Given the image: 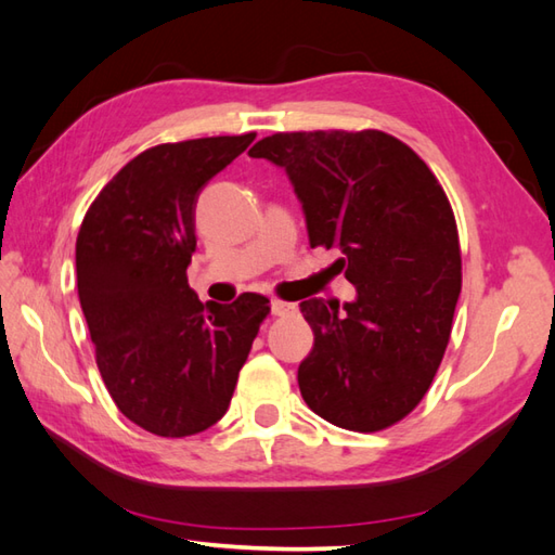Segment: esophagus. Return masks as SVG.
Returning <instances> with one entry per match:
<instances>
[{
  "mask_svg": "<svg viewBox=\"0 0 555 555\" xmlns=\"http://www.w3.org/2000/svg\"><path fill=\"white\" fill-rule=\"evenodd\" d=\"M271 314H274V317H291V314H296V305L284 302V300H271Z\"/></svg>",
  "mask_w": 555,
  "mask_h": 555,
  "instance_id": "1",
  "label": "esophagus"
}]
</instances>
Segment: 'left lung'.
<instances>
[{
    "mask_svg": "<svg viewBox=\"0 0 555 555\" xmlns=\"http://www.w3.org/2000/svg\"><path fill=\"white\" fill-rule=\"evenodd\" d=\"M284 167L312 247L338 250L358 298H310L314 346L298 367L312 412L382 431L417 408L451 338L463 286L460 241L441 183L384 131L274 133L247 152Z\"/></svg>",
    "mask_w": 555,
    "mask_h": 555,
    "instance_id": "1",
    "label": "left lung"
}]
</instances>
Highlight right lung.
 I'll return each instance as SVG.
<instances>
[{
  "instance_id": "add662e5",
  "label": "right lung",
  "mask_w": 555,
  "mask_h": 555,
  "mask_svg": "<svg viewBox=\"0 0 555 555\" xmlns=\"http://www.w3.org/2000/svg\"><path fill=\"white\" fill-rule=\"evenodd\" d=\"M255 133L164 143L102 188L76 241L82 314L112 400L150 434L181 439L229 410L269 298L203 305L188 286L195 205Z\"/></svg>"
}]
</instances>
